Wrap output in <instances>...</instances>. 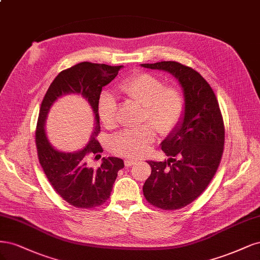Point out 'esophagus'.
<instances>
[{
	"mask_svg": "<svg viewBox=\"0 0 260 260\" xmlns=\"http://www.w3.org/2000/svg\"><path fill=\"white\" fill-rule=\"evenodd\" d=\"M136 160H132V158H125L124 160V163H125V166H132L134 164H136Z\"/></svg>",
	"mask_w": 260,
	"mask_h": 260,
	"instance_id": "34e87169",
	"label": "esophagus"
}]
</instances>
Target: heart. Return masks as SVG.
I'll return each mask as SVG.
<instances>
[{
  "label": "heart",
  "mask_w": 260,
  "mask_h": 260,
  "mask_svg": "<svg viewBox=\"0 0 260 260\" xmlns=\"http://www.w3.org/2000/svg\"><path fill=\"white\" fill-rule=\"evenodd\" d=\"M120 88L131 99L144 106L142 121L145 124L138 128L125 129L114 136L111 141L112 151L126 157L144 155L155 139V128L166 134L171 132L181 118L183 97L181 91L174 86H164L161 79L153 74L140 72L124 80ZM116 100L109 93H104L98 102V114L105 126L115 124Z\"/></svg>",
  "instance_id": "heart-1"
}]
</instances>
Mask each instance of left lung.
Wrapping results in <instances>:
<instances>
[{
  "instance_id": "obj_1",
  "label": "left lung",
  "mask_w": 260,
  "mask_h": 260,
  "mask_svg": "<svg viewBox=\"0 0 260 260\" xmlns=\"http://www.w3.org/2000/svg\"><path fill=\"white\" fill-rule=\"evenodd\" d=\"M140 66L171 73L182 88V115L161 144L169 158L148 161L152 171L142 188L150 204L178 209L201 196L219 166L224 145L219 105L212 87L190 67L176 61Z\"/></svg>"
}]
</instances>
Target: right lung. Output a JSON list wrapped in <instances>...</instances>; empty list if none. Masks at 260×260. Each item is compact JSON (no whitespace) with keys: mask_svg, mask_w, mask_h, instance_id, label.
Listing matches in <instances>:
<instances>
[{"mask_svg":"<svg viewBox=\"0 0 260 260\" xmlns=\"http://www.w3.org/2000/svg\"><path fill=\"white\" fill-rule=\"evenodd\" d=\"M123 66L81 62L61 71L52 82L42 102L36 142L40 164L55 191L66 202L79 208H91L104 204L110 198L118 172L124 167L122 158H102V165L94 169L88 157L103 151L96 140L100 132L98 102L104 86L108 85ZM80 94L92 108L94 126L88 144L78 152L64 153L48 140L45 123L49 110L56 100L66 94Z\"/></svg>","mask_w":260,"mask_h":260,"instance_id":"1","label":"right lung"}]
</instances>
